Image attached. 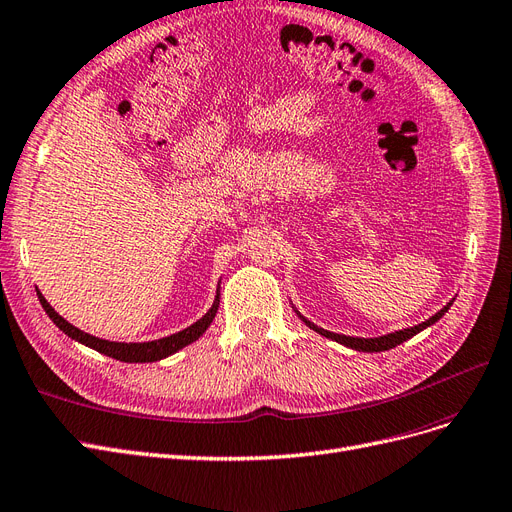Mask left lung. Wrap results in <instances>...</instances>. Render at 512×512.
Masks as SVG:
<instances>
[{
    "label": "left lung",
    "mask_w": 512,
    "mask_h": 512,
    "mask_svg": "<svg viewBox=\"0 0 512 512\" xmlns=\"http://www.w3.org/2000/svg\"><path fill=\"white\" fill-rule=\"evenodd\" d=\"M451 304H453V300H451L447 306H444V308H440L434 317H430V319L419 323V325H415V327L398 329V332L378 336V338H355V336L334 334V332H327V329H323V327H317L315 323H310L308 319H304V317L300 315L298 310H295V315H298L310 329H315L317 334H321V336H325V338H332V340H336V342H340V344H344V346H349V349H353V351H361V353H381V351H389V349H393V346H398V344L406 342L408 338H412V336H417L419 332H423L425 327H430V325H434L436 321H440V319L444 317V312H447V310L451 308Z\"/></svg>",
    "instance_id": "1"
}]
</instances>
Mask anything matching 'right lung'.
I'll return each instance as SVG.
<instances>
[{"label": "right lung", "mask_w": 512, "mask_h": 512, "mask_svg": "<svg viewBox=\"0 0 512 512\" xmlns=\"http://www.w3.org/2000/svg\"><path fill=\"white\" fill-rule=\"evenodd\" d=\"M38 291V289H36ZM219 289H217V295H214V302L210 306V310L206 312V315L202 319H197L193 325L185 327L183 332L178 334H172V336H166V338H159V340H148V342H110V340H104V338H95L87 332H82V329L74 327L72 323L65 321L59 312L46 302L44 295L38 291V300L42 304V308L46 310V315L51 317V321L61 329V332L65 336H70L72 340L80 342L89 346V349L102 353V355H108L112 359H119V361H125V364H148V361H159L163 357H170L174 355L176 351L185 349L187 344L195 342L197 338H200L206 329L210 327L214 315H217L219 310Z\"/></svg>", "instance_id": "right-lung-1"}]
</instances>
